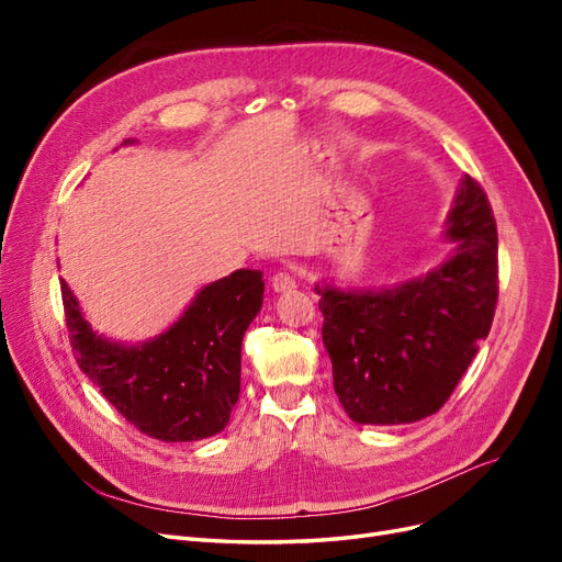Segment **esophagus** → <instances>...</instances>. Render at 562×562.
Returning <instances> with one entry per match:
<instances>
[{"label": "esophagus", "mask_w": 562, "mask_h": 562, "mask_svg": "<svg viewBox=\"0 0 562 562\" xmlns=\"http://www.w3.org/2000/svg\"><path fill=\"white\" fill-rule=\"evenodd\" d=\"M271 288H274V293H291L297 288V279L291 271H279V274L271 277Z\"/></svg>", "instance_id": "obj_1"}]
</instances>
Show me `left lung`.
<instances>
[{"label": "left lung", "mask_w": 562, "mask_h": 562, "mask_svg": "<svg viewBox=\"0 0 562 562\" xmlns=\"http://www.w3.org/2000/svg\"><path fill=\"white\" fill-rule=\"evenodd\" d=\"M448 234L452 258L424 279L378 293L316 285L335 394L353 422L407 424L438 413L487 337L499 297L497 223L471 176Z\"/></svg>", "instance_id": "obj_1"}]
</instances>
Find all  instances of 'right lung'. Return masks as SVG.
I'll return each instance as SVG.
<instances>
[{"mask_svg": "<svg viewBox=\"0 0 562 562\" xmlns=\"http://www.w3.org/2000/svg\"><path fill=\"white\" fill-rule=\"evenodd\" d=\"M258 269H239L194 297L171 328L138 347L98 337L60 281L79 368L135 429L166 443L223 431L241 391V339L262 307Z\"/></svg>", "mask_w": 562, "mask_h": 562, "instance_id": "obj_1", "label": "right lung"}]
</instances>
